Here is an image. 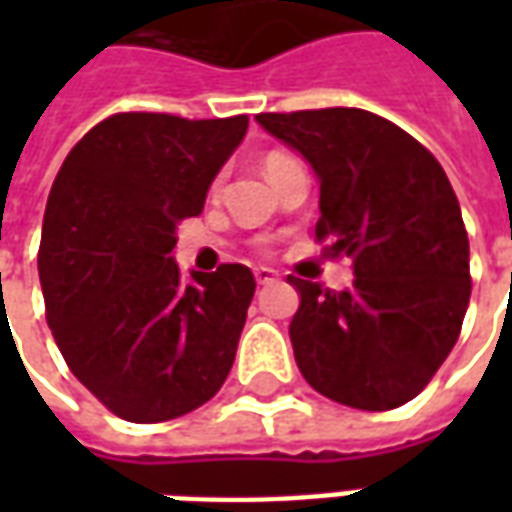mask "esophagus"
Here are the masks:
<instances>
[{"label": "esophagus", "instance_id": "1", "mask_svg": "<svg viewBox=\"0 0 512 512\" xmlns=\"http://www.w3.org/2000/svg\"><path fill=\"white\" fill-rule=\"evenodd\" d=\"M255 279L257 285H271V282H277V271H271V268H255Z\"/></svg>", "mask_w": 512, "mask_h": 512}]
</instances>
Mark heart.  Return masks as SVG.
Instances as JSON below:
<instances>
[{
    "label": "heart",
    "instance_id": "obj_1",
    "mask_svg": "<svg viewBox=\"0 0 512 512\" xmlns=\"http://www.w3.org/2000/svg\"><path fill=\"white\" fill-rule=\"evenodd\" d=\"M285 161H290V158L282 156V153H274V156H268L266 158V172H268V169L279 167V164H285Z\"/></svg>",
    "mask_w": 512,
    "mask_h": 512
}]
</instances>
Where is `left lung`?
I'll return each instance as SVG.
<instances>
[{"mask_svg":"<svg viewBox=\"0 0 512 512\" xmlns=\"http://www.w3.org/2000/svg\"><path fill=\"white\" fill-rule=\"evenodd\" d=\"M321 183L318 238L354 260V285L299 290L290 343L301 376L334 403L389 411L417 397L450 356L469 307L461 205L417 139L365 109L257 115Z\"/></svg>","mask_w":512,"mask_h":512,"instance_id":"left-lung-1","label":"left lung"}]
</instances>
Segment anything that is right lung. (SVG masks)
<instances>
[{
  "label": "right lung",
  "instance_id": "1",
  "mask_svg": "<svg viewBox=\"0 0 512 512\" xmlns=\"http://www.w3.org/2000/svg\"><path fill=\"white\" fill-rule=\"evenodd\" d=\"M246 128V115H115L82 136L51 186L38 255L46 321L73 376L128 422L189 414L233 367L252 271L224 263L183 279L172 252Z\"/></svg>",
  "mask_w": 512,
  "mask_h": 512
}]
</instances>
